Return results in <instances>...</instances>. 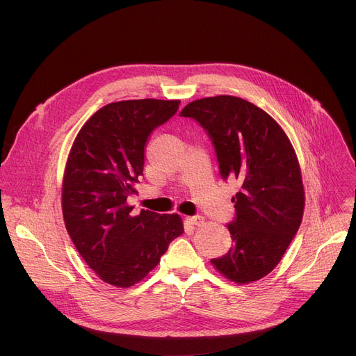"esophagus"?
Here are the masks:
<instances>
[{"mask_svg": "<svg viewBox=\"0 0 356 356\" xmlns=\"http://www.w3.org/2000/svg\"><path fill=\"white\" fill-rule=\"evenodd\" d=\"M186 221L190 224V225H195V227H200L202 222H204V218H202L201 216H193V217H187Z\"/></svg>", "mask_w": 356, "mask_h": 356, "instance_id": "1", "label": "esophagus"}]
</instances>
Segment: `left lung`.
Returning a JSON list of instances; mask_svg holds the SVG:
<instances>
[{"instance_id":"8db88e82","label":"left lung","mask_w":356,"mask_h":356,"mask_svg":"<svg viewBox=\"0 0 356 356\" xmlns=\"http://www.w3.org/2000/svg\"><path fill=\"white\" fill-rule=\"evenodd\" d=\"M180 117L209 135L222 180L235 179L232 246L211 264L239 284L262 279L283 258L298 231L304 190L293 146L277 122L259 107L232 95L195 99Z\"/></svg>"}]
</instances>
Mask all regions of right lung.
Returning a JSON list of instances; mask_svg holds the SVG:
<instances>
[{"mask_svg":"<svg viewBox=\"0 0 356 356\" xmlns=\"http://www.w3.org/2000/svg\"><path fill=\"white\" fill-rule=\"evenodd\" d=\"M180 101L128 99L99 108L80 129L67 159L62 209L67 232L101 280L129 287L154 269L183 234L177 214L140 210L136 193L150 134L173 117Z\"/></svg>","mask_w":356,"mask_h":356,"instance_id":"obj_1","label":"right lung"}]
</instances>
